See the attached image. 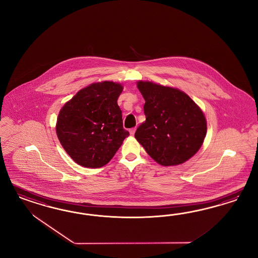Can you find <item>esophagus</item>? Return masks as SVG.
<instances>
[{"label":"esophagus","mask_w":258,"mask_h":258,"mask_svg":"<svg viewBox=\"0 0 258 258\" xmlns=\"http://www.w3.org/2000/svg\"><path fill=\"white\" fill-rule=\"evenodd\" d=\"M135 132H136V127H133V128L130 131V133H131V135H134Z\"/></svg>","instance_id":"obj_1"}]
</instances>
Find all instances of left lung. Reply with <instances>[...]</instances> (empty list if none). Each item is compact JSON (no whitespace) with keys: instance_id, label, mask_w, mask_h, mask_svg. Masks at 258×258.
Masks as SVG:
<instances>
[{"instance_id":"obj_1","label":"left lung","mask_w":258,"mask_h":258,"mask_svg":"<svg viewBox=\"0 0 258 258\" xmlns=\"http://www.w3.org/2000/svg\"><path fill=\"white\" fill-rule=\"evenodd\" d=\"M136 84L146 101V121L138 126L136 140L161 165L185 163L202 148L206 136L203 110L178 88L143 80Z\"/></svg>"}]
</instances>
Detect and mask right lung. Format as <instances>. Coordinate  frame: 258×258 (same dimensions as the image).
<instances>
[{
  "mask_svg": "<svg viewBox=\"0 0 258 258\" xmlns=\"http://www.w3.org/2000/svg\"><path fill=\"white\" fill-rule=\"evenodd\" d=\"M122 92L121 83L94 82L78 91L59 110L55 133L77 164L88 168L104 166L130 135L117 104Z\"/></svg>",
  "mask_w": 258,
  "mask_h": 258,
  "instance_id": "add662e5",
  "label": "right lung"
}]
</instances>
